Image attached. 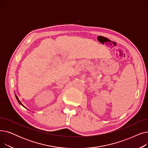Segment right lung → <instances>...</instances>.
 <instances>
[{"mask_svg": "<svg viewBox=\"0 0 148 148\" xmlns=\"http://www.w3.org/2000/svg\"><path fill=\"white\" fill-rule=\"evenodd\" d=\"M15 98H16V99H17V101H18V103H19V104H20V105H21V106H23V107H25V108H26V107H25V106H23V104H22V103H21V102H20V100H19V99H18V97H17V95H16V94H15Z\"/></svg>", "mask_w": 148, "mask_h": 148, "instance_id": "1", "label": "right lung"}]
</instances>
